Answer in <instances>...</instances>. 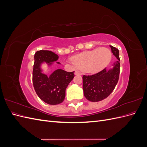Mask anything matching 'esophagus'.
<instances>
[{
  "instance_id": "obj_1",
  "label": "esophagus",
  "mask_w": 147,
  "mask_h": 147,
  "mask_svg": "<svg viewBox=\"0 0 147 147\" xmlns=\"http://www.w3.org/2000/svg\"><path fill=\"white\" fill-rule=\"evenodd\" d=\"M75 75H81V74L80 73V72H78V71H75Z\"/></svg>"
}]
</instances>
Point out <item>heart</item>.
<instances>
[{"instance_id": "1", "label": "heart", "mask_w": 147, "mask_h": 147, "mask_svg": "<svg viewBox=\"0 0 147 147\" xmlns=\"http://www.w3.org/2000/svg\"><path fill=\"white\" fill-rule=\"evenodd\" d=\"M111 59L110 50L107 48L102 47L75 55L72 57V61L78 68L88 73L94 74L104 69Z\"/></svg>"}]
</instances>
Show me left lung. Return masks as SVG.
<instances>
[{"instance_id": "1", "label": "left lung", "mask_w": 147, "mask_h": 147, "mask_svg": "<svg viewBox=\"0 0 147 147\" xmlns=\"http://www.w3.org/2000/svg\"><path fill=\"white\" fill-rule=\"evenodd\" d=\"M113 55L118 59L112 64V69L105 68L100 72L83 76V90L86 99L99 102L107 98L113 91L118 83L119 75V50L110 45Z\"/></svg>"}]
</instances>
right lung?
I'll use <instances>...</instances> for the list:
<instances>
[{
	"mask_svg": "<svg viewBox=\"0 0 147 147\" xmlns=\"http://www.w3.org/2000/svg\"><path fill=\"white\" fill-rule=\"evenodd\" d=\"M59 58L54 52L40 50L34 55L32 81L34 90L39 98L50 105H57L63 102L65 96V90L74 77V71L68 72L58 69L49 76L44 74L42 65L46 64L48 69L57 62Z\"/></svg>",
	"mask_w": 147,
	"mask_h": 147,
	"instance_id": "obj_1",
	"label": "right lung"
}]
</instances>
